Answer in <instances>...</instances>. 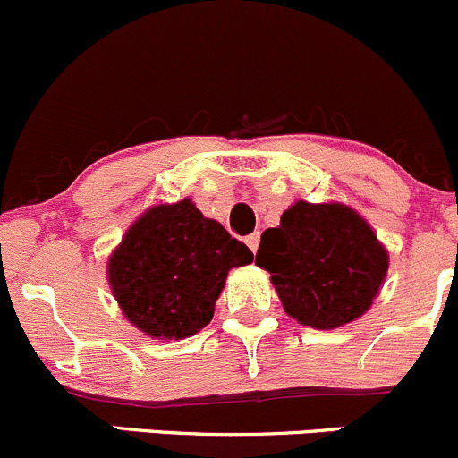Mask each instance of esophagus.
Instances as JSON below:
<instances>
[{
	"mask_svg": "<svg viewBox=\"0 0 458 458\" xmlns=\"http://www.w3.org/2000/svg\"><path fill=\"white\" fill-rule=\"evenodd\" d=\"M246 246L250 248L252 252H257V248H259V233L248 234V237H246Z\"/></svg>",
	"mask_w": 458,
	"mask_h": 458,
	"instance_id": "34e87169",
	"label": "esophagus"
}]
</instances>
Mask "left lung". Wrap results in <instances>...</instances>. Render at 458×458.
Masks as SVG:
<instances>
[{"label": "left lung", "mask_w": 458, "mask_h": 458, "mask_svg": "<svg viewBox=\"0 0 458 458\" xmlns=\"http://www.w3.org/2000/svg\"><path fill=\"white\" fill-rule=\"evenodd\" d=\"M255 264L268 270L293 319L324 331L371 309L387 277L389 252L353 208L295 201L277 228L261 234Z\"/></svg>", "instance_id": "1"}]
</instances>
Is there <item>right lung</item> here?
<instances>
[{
  "instance_id": "obj_1",
  "label": "right lung",
  "mask_w": 458,
  "mask_h": 458,
  "mask_svg": "<svg viewBox=\"0 0 458 458\" xmlns=\"http://www.w3.org/2000/svg\"><path fill=\"white\" fill-rule=\"evenodd\" d=\"M250 261L246 243L183 199L148 208L127 228L106 261V279L139 331L183 340L210 324L228 270Z\"/></svg>"
}]
</instances>
